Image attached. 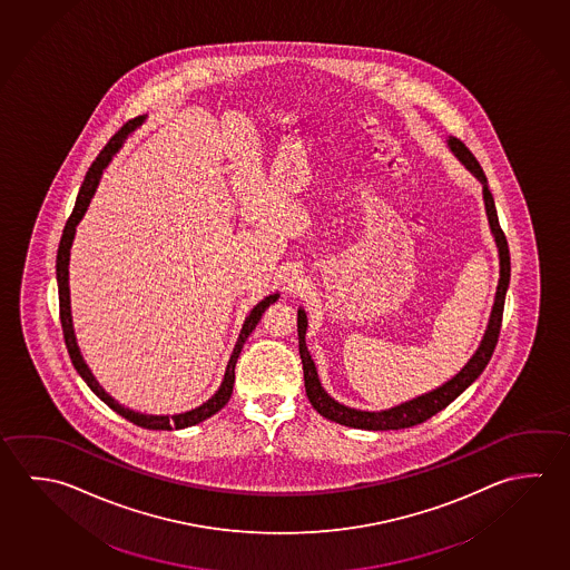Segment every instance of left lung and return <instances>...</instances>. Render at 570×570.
Listing matches in <instances>:
<instances>
[{"mask_svg":"<svg viewBox=\"0 0 570 570\" xmlns=\"http://www.w3.org/2000/svg\"><path fill=\"white\" fill-rule=\"evenodd\" d=\"M450 148L459 156L462 164L474 171V176H479L480 181L484 184V204H487V214H489L490 228L494 232V238L499 244L500 252V281L499 288H497V298H494V306H492V314H490L489 328L484 338L480 342L476 354L469 360V364L460 370L454 379L449 380L446 384H442L440 389L432 390L424 396L404 402L394 409L382 410V412H364V410H354L338 404L336 400L330 399L324 389L320 386L318 374L314 368V362L309 358L308 348H306V326L308 320L306 314L298 309V346L299 358H302V368H304V386H306V396H308L309 404L318 410L324 419L338 422L344 426H352V429L364 430H399L410 429L422 424L424 420L432 419L434 414H439L440 410L446 409L452 400L459 399L464 390L469 389L474 380L479 379L482 370L487 368L489 360L492 358V352L497 348L499 342L500 326H502V312H504V298H507V289H509L510 282V252L509 242L504 232L500 228L499 214H497V206H494V198L490 191L489 184H487V176L480 168L479 160L474 158V154L464 146V141L450 138Z\"/></svg>","mask_w":570,"mask_h":570,"instance_id":"8db88e82","label":"left lung"}]
</instances>
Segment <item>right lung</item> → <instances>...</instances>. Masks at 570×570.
Instances as JSON below:
<instances>
[{"instance_id":"1","label":"right lung","mask_w":570,"mask_h":570,"mask_svg":"<svg viewBox=\"0 0 570 570\" xmlns=\"http://www.w3.org/2000/svg\"><path fill=\"white\" fill-rule=\"evenodd\" d=\"M144 121V116H138L134 120L126 121L121 126V130L116 131L111 136L110 141L101 148L98 158L91 161L90 170L86 171V178L81 184L80 194L76 198V206L71 210V216L66 222V228L61 234L60 246H58V258H56V276H58V292H60V320L61 330H63V340H66V348L70 352L71 364L78 370L81 379L86 380V384L90 386L91 392L104 400L114 412H118L120 416L126 420L134 422L136 426L148 430H171V429H188L198 424L202 420L210 419L212 414H216L218 410L224 409V404L230 400L232 389H234V368H236V362L240 356L242 346L244 342L248 340L252 334V330L256 328L258 320L262 318L264 309L271 306L272 302L278 299V294H271L266 298L262 299L261 304H256L254 309L250 312V316L244 322L242 326L240 338L236 342V348L232 352L230 362H228V368L224 374V382H222L218 392L212 396L208 402H204L198 409L190 410V412H184V414H174V416H151V414H140V412H134V410L124 409L116 400L111 399L110 394H106L98 380L91 376L90 368L86 366V362L81 358L80 350L76 344V336H73V328H71V314H70V288H68V262H70V248L71 240H73V232L78 222L81 220L83 212L88 210V204H90L91 196L96 191V186L101 178V171L110 164L111 156L118 151L121 146V140L128 136V131L134 130L136 126H140Z\"/></svg>"}]
</instances>
